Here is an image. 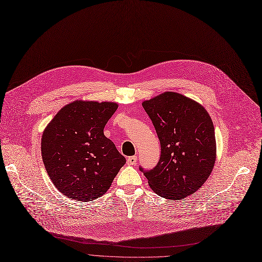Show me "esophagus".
Listing matches in <instances>:
<instances>
[{
	"instance_id": "1",
	"label": "esophagus",
	"mask_w": 262,
	"mask_h": 262,
	"mask_svg": "<svg viewBox=\"0 0 262 262\" xmlns=\"http://www.w3.org/2000/svg\"><path fill=\"white\" fill-rule=\"evenodd\" d=\"M136 162H137V156L128 157V159H127V164H128V166H135Z\"/></svg>"
}]
</instances>
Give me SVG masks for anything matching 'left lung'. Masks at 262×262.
<instances>
[{
  "label": "left lung",
  "instance_id": "obj_1",
  "mask_svg": "<svg viewBox=\"0 0 262 262\" xmlns=\"http://www.w3.org/2000/svg\"><path fill=\"white\" fill-rule=\"evenodd\" d=\"M142 106L156 129L161 154L154 169L140 170L156 194L185 199L204 185L214 167L212 120L200 103L177 92H163Z\"/></svg>",
  "mask_w": 262,
  "mask_h": 262
}]
</instances>
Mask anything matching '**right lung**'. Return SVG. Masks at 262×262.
Instances as JSON below:
<instances>
[{
  "mask_svg": "<svg viewBox=\"0 0 262 262\" xmlns=\"http://www.w3.org/2000/svg\"><path fill=\"white\" fill-rule=\"evenodd\" d=\"M118 108L114 102L74 101L63 106L45 128L41 154L59 192L80 202L101 198L125 164L104 127Z\"/></svg>",
  "mask_w": 262,
  "mask_h": 262,
  "instance_id": "right-lung-1",
  "label": "right lung"
}]
</instances>
